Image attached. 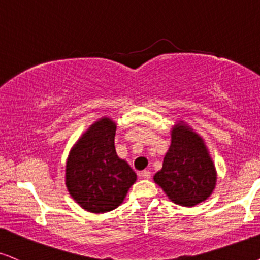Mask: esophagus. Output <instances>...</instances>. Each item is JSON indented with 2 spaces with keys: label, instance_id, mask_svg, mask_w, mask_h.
<instances>
[{
  "label": "esophagus",
  "instance_id": "1",
  "mask_svg": "<svg viewBox=\"0 0 260 260\" xmlns=\"http://www.w3.org/2000/svg\"><path fill=\"white\" fill-rule=\"evenodd\" d=\"M141 177H143V178H146V179L150 178V172L147 171V170H145V171L141 172Z\"/></svg>",
  "mask_w": 260,
  "mask_h": 260
}]
</instances>
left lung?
<instances>
[{
    "label": "left lung",
    "instance_id": "1",
    "mask_svg": "<svg viewBox=\"0 0 260 260\" xmlns=\"http://www.w3.org/2000/svg\"><path fill=\"white\" fill-rule=\"evenodd\" d=\"M154 182L172 203L191 207L212 194L217 172L204 140L179 121L171 130V145Z\"/></svg>",
    "mask_w": 260,
    "mask_h": 260
}]
</instances>
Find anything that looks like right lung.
Masks as SVG:
<instances>
[{
  "label": "right lung",
  "mask_w": 260,
  "mask_h": 260,
  "mask_svg": "<svg viewBox=\"0 0 260 260\" xmlns=\"http://www.w3.org/2000/svg\"><path fill=\"white\" fill-rule=\"evenodd\" d=\"M117 125L107 117L90 125L70 152L66 162V187L85 211L105 213L123 203L137 176L117 155Z\"/></svg>",
  "instance_id": "add662e5"
}]
</instances>
